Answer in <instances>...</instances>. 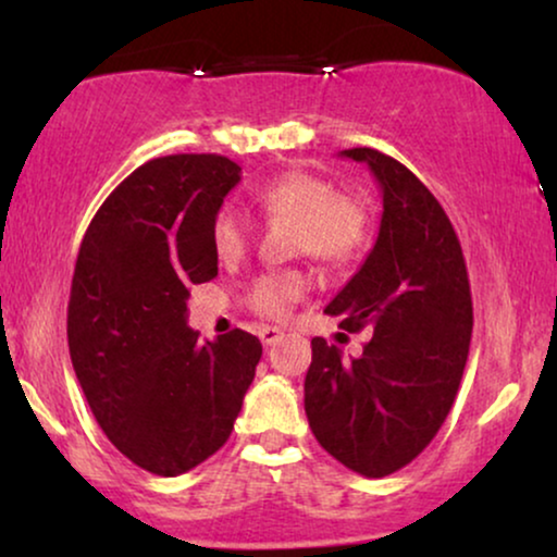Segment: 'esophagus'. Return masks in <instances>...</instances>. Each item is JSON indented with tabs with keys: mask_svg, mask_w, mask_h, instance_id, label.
I'll use <instances>...</instances> for the list:
<instances>
[{
	"mask_svg": "<svg viewBox=\"0 0 557 557\" xmlns=\"http://www.w3.org/2000/svg\"><path fill=\"white\" fill-rule=\"evenodd\" d=\"M258 337H261L265 347H271V345H276L281 337H284V332L276 330V326H261V330H258Z\"/></svg>",
	"mask_w": 557,
	"mask_h": 557,
	"instance_id": "1",
	"label": "esophagus"
}]
</instances>
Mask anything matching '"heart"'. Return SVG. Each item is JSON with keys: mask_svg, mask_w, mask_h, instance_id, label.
<instances>
[{"mask_svg": "<svg viewBox=\"0 0 557 557\" xmlns=\"http://www.w3.org/2000/svg\"><path fill=\"white\" fill-rule=\"evenodd\" d=\"M256 205L269 220H292L296 250L324 263H349L370 246L372 218L360 197L337 193L330 180L307 170H288L256 189ZM253 225L235 205H220L210 225V243L223 263H233L250 246ZM309 292L307 273L265 271L246 292V307L258 317L286 319Z\"/></svg>", "mask_w": 557, "mask_h": 557, "instance_id": "b5f03b06", "label": "heart"}]
</instances>
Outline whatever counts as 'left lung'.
<instances>
[{"label": "left lung", "mask_w": 557, "mask_h": 557, "mask_svg": "<svg viewBox=\"0 0 557 557\" xmlns=\"http://www.w3.org/2000/svg\"><path fill=\"white\" fill-rule=\"evenodd\" d=\"M342 157L364 162L383 189V220L362 269L324 311L372 337L345 360L311 339L304 410L324 451L357 474L380 479L431 444L469 357L471 288L461 243L431 189L398 159L370 147Z\"/></svg>", "instance_id": "8db88e82"}]
</instances>
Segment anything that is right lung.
<instances>
[{"instance_id": "1", "label": "right lung", "mask_w": 557, "mask_h": 557, "mask_svg": "<svg viewBox=\"0 0 557 557\" xmlns=\"http://www.w3.org/2000/svg\"><path fill=\"white\" fill-rule=\"evenodd\" d=\"M240 166L170 154L134 170L90 220L67 301V347L90 410L128 461L185 474L231 438L263 347L200 342L189 288L218 276L210 225Z\"/></svg>"}]
</instances>
